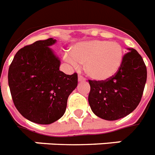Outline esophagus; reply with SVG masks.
I'll return each instance as SVG.
<instances>
[{"label":"esophagus","mask_w":155,"mask_h":155,"mask_svg":"<svg viewBox=\"0 0 155 155\" xmlns=\"http://www.w3.org/2000/svg\"><path fill=\"white\" fill-rule=\"evenodd\" d=\"M85 81V78H83V77L81 76V75H78V81Z\"/></svg>","instance_id":"esophagus-1"}]
</instances>
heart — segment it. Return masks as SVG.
Instances as JSON below:
<instances>
[{"label":"heart","instance_id":"1","mask_svg":"<svg viewBox=\"0 0 155 155\" xmlns=\"http://www.w3.org/2000/svg\"><path fill=\"white\" fill-rule=\"evenodd\" d=\"M124 57V51L120 43L101 39L76 43L71 51L64 54V59L75 68L85 64L86 74L98 81L114 77L121 68Z\"/></svg>","mask_w":155,"mask_h":155}]
</instances>
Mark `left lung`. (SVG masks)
Returning a JSON list of instances; mask_svg holds the SVG:
<instances>
[{
    "label": "left lung",
    "mask_w": 155,
    "mask_h": 155,
    "mask_svg": "<svg viewBox=\"0 0 155 155\" xmlns=\"http://www.w3.org/2000/svg\"><path fill=\"white\" fill-rule=\"evenodd\" d=\"M124 57L121 68L112 78L89 81V104L96 116L116 120L132 112L141 101L147 81V67L143 58L133 48Z\"/></svg>",
    "instance_id": "1"
}]
</instances>
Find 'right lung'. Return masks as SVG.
Listing matches in <instances>:
<instances>
[{
	"instance_id": "1",
	"label": "right lung",
	"mask_w": 155,
	"mask_h": 155,
	"mask_svg": "<svg viewBox=\"0 0 155 155\" xmlns=\"http://www.w3.org/2000/svg\"><path fill=\"white\" fill-rule=\"evenodd\" d=\"M56 39L39 40L19 50L8 69V85L16 109L27 120L50 124L64 115L78 74L60 71V59L51 46Z\"/></svg>"
}]
</instances>
